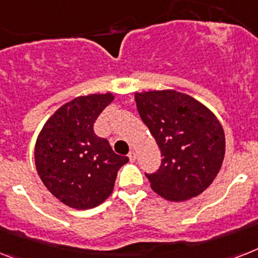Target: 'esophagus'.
Returning <instances> with one entry per match:
<instances>
[{
	"mask_svg": "<svg viewBox=\"0 0 258 258\" xmlns=\"http://www.w3.org/2000/svg\"><path fill=\"white\" fill-rule=\"evenodd\" d=\"M128 158H130V160H131V162H135V160H136V154H135V152H134V151H130Z\"/></svg>",
	"mask_w": 258,
	"mask_h": 258,
	"instance_id": "34e87169",
	"label": "esophagus"
}]
</instances>
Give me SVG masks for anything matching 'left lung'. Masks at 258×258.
<instances>
[{
	"instance_id": "1",
	"label": "left lung",
	"mask_w": 258,
	"mask_h": 258,
	"mask_svg": "<svg viewBox=\"0 0 258 258\" xmlns=\"http://www.w3.org/2000/svg\"><path fill=\"white\" fill-rule=\"evenodd\" d=\"M136 107L162 152L156 172L146 173L152 189L184 202L212 184L225 155V135L204 104L175 90L135 95Z\"/></svg>"
}]
</instances>
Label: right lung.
<instances>
[{"instance_id":"obj_1","label":"right lung","mask_w":258,"mask_h":258,"mask_svg":"<svg viewBox=\"0 0 258 258\" xmlns=\"http://www.w3.org/2000/svg\"><path fill=\"white\" fill-rule=\"evenodd\" d=\"M111 94L79 96L51 115L35 143V165L45 187L71 208L102 204L114 189L119 168L127 156L115 154L94 124Z\"/></svg>"}]
</instances>
